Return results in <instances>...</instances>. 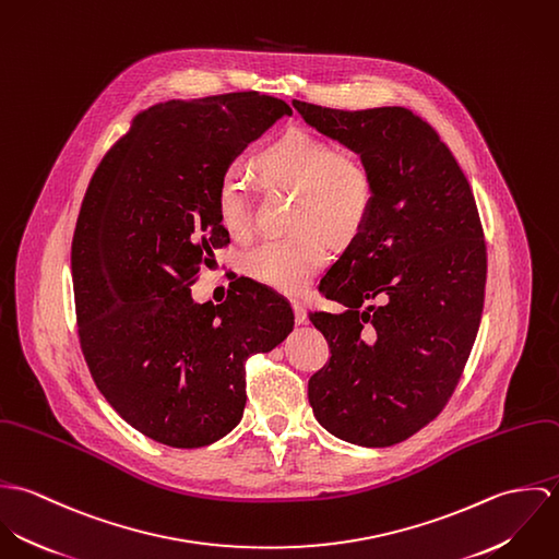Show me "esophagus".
Here are the masks:
<instances>
[{"mask_svg": "<svg viewBox=\"0 0 559 559\" xmlns=\"http://www.w3.org/2000/svg\"><path fill=\"white\" fill-rule=\"evenodd\" d=\"M293 312H295V322L304 324L308 317H306V306L301 301H293Z\"/></svg>", "mask_w": 559, "mask_h": 559, "instance_id": "obj_1", "label": "esophagus"}]
</instances>
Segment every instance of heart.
<instances>
[{
    "label": "heart",
    "instance_id": "b5f03b06",
    "mask_svg": "<svg viewBox=\"0 0 559 559\" xmlns=\"http://www.w3.org/2000/svg\"><path fill=\"white\" fill-rule=\"evenodd\" d=\"M253 167L264 180L293 187L286 237L262 240L247 253V273L280 293L304 290L326 262V239L346 245L355 239L374 202V178L368 163L353 151H335L331 142L306 129H290L264 146ZM217 213L233 237L249 230L247 193L239 174H224L217 189Z\"/></svg>",
    "mask_w": 559,
    "mask_h": 559
}]
</instances>
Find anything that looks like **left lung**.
<instances>
[{
    "mask_svg": "<svg viewBox=\"0 0 559 559\" xmlns=\"http://www.w3.org/2000/svg\"><path fill=\"white\" fill-rule=\"evenodd\" d=\"M293 107L374 178L361 233L319 286L348 310L310 312L331 359L310 379L308 399L337 439L388 448L441 413L469 359L486 284L478 206L450 148L413 111Z\"/></svg>",
    "mask_w": 559,
    "mask_h": 559,
    "instance_id": "1",
    "label": "left lung"
}]
</instances>
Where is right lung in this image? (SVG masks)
<instances>
[{
  "label": "right lung",
  "instance_id": "obj_1",
  "mask_svg": "<svg viewBox=\"0 0 559 559\" xmlns=\"http://www.w3.org/2000/svg\"><path fill=\"white\" fill-rule=\"evenodd\" d=\"M293 109L235 92L169 100L135 118L96 167L71 271L81 350L98 392L169 448L226 437L245 408V361L295 326L286 299L239 277L222 306L191 282L228 242L217 189L240 153Z\"/></svg>",
  "mask_w": 559,
  "mask_h": 559
}]
</instances>
